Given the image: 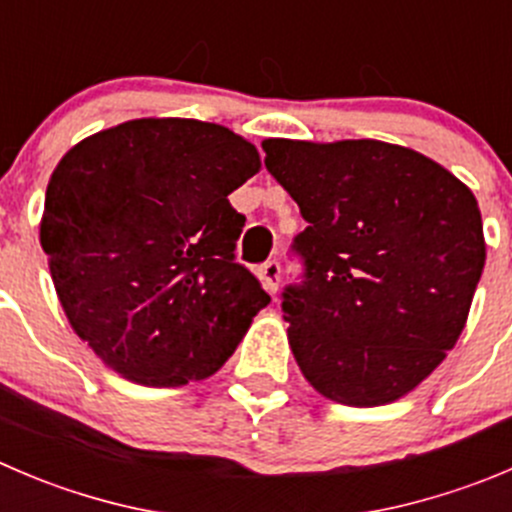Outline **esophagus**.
Here are the masks:
<instances>
[{
	"label": "esophagus",
	"mask_w": 512,
	"mask_h": 512,
	"mask_svg": "<svg viewBox=\"0 0 512 512\" xmlns=\"http://www.w3.org/2000/svg\"><path fill=\"white\" fill-rule=\"evenodd\" d=\"M260 277H262V285L270 295H275L277 287H280V262L277 260H267L265 265L260 267Z\"/></svg>",
	"instance_id": "esophagus-1"
}]
</instances>
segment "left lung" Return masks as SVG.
Returning <instances> with one entry per match:
<instances>
[{"instance_id": "1", "label": "left lung", "mask_w": 512, "mask_h": 512, "mask_svg": "<svg viewBox=\"0 0 512 512\" xmlns=\"http://www.w3.org/2000/svg\"><path fill=\"white\" fill-rule=\"evenodd\" d=\"M307 227L282 292L292 355L335 403H393L445 360L485 265L478 200L420 152L377 140H265Z\"/></svg>"}]
</instances>
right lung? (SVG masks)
Instances as JSON below:
<instances>
[{
  "label": "right lung",
  "instance_id": "right-lung-1",
  "mask_svg": "<svg viewBox=\"0 0 512 512\" xmlns=\"http://www.w3.org/2000/svg\"><path fill=\"white\" fill-rule=\"evenodd\" d=\"M255 145L200 119H132L74 145L39 227L69 325L127 380L180 388L225 365L270 295L235 260L227 195Z\"/></svg>",
  "mask_w": 512,
  "mask_h": 512
}]
</instances>
